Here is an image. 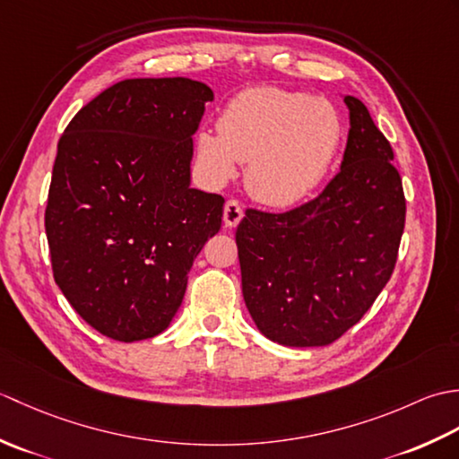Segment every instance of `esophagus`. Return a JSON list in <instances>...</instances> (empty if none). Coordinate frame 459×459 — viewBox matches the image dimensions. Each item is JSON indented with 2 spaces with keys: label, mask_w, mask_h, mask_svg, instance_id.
<instances>
[{
  "label": "esophagus",
  "mask_w": 459,
  "mask_h": 459,
  "mask_svg": "<svg viewBox=\"0 0 459 459\" xmlns=\"http://www.w3.org/2000/svg\"><path fill=\"white\" fill-rule=\"evenodd\" d=\"M242 214H245V211H242V207H240V203H238V201L230 199V201L224 203V214H222V219H224V227H229V229L237 227V224H238V222H240V219H242Z\"/></svg>",
  "instance_id": "obj_1"
}]
</instances>
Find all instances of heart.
Returning <instances> with one entry per match:
<instances>
[{"mask_svg":"<svg viewBox=\"0 0 459 459\" xmlns=\"http://www.w3.org/2000/svg\"><path fill=\"white\" fill-rule=\"evenodd\" d=\"M219 134L201 130L195 153L214 185L248 163L247 187L270 207L304 201L325 178L343 138L333 102L307 92L255 86L232 96L219 116Z\"/></svg>","mask_w":459,"mask_h":459,"instance_id":"obj_1","label":"heart"}]
</instances>
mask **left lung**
<instances>
[{"mask_svg":"<svg viewBox=\"0 0 459 459\" xmlns=\"http://www.w3.org/2000/svg\"><path fill=\"white\" fill-rule=\"evenodd\" d=\"M341 171L288 212L247 209L237 229L242 296L256 327L286 347H321L353 327L391 280L406 199L391 143L345 96Z\"/></svg>","mask_w":459,"mask_h":459,"instance_id":"obj_1","label":"left lung"}]
</instances>
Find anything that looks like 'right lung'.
Instances as JSON below:
<instances>
[{"mask_svg": "<svg viewBox=\"0 0 459 459\" xmlns=\"http://www.w3.org/2000/svg\"><path fill=\"white\" fill-rule=\"evenodd\" d=\"M211 100L207 84L183 76L128 79L82 106L58 140L45 209L53 276L106 337L161 333L221 229L224 199L189 187Z\"/></svg>", "mask_w": 459, "mask_h": 459, "instance_id": "add662e5", "label": "right lung"}]
</instances>
